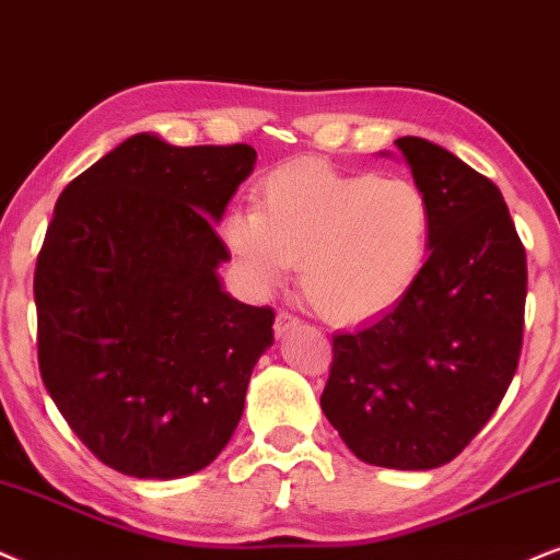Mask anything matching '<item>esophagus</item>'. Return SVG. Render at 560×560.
Instances as JSON below:
<instances>
[{"label": "esophagus", "instance_id": "esophagus-1", "mask_svg": "<svg viewBox=\"0 0 560 560\" xmlns=\"http://www.w3.org/2000/svg\"><path fill=\"white\" fill-rule=\"evenodd\" d=\"M296 323L300 320H296L292 313H284V310H281V313H276V320H273L276 336H287V330H292Z\"/></svg>", "mask_w": 560, "mask_h": 560}]
</instances>
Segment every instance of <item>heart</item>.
Wrapping results in <instances>:
<instances>
[{
  "mask_svg": "<svg viewBox=\"0 0 560 560\" xmlns=\"http://www.w3.org/2000/svg\"><path fill=\"white\" fill-rule=\"evenodd\" d=\"M431 203L413 180L349 175L317 160L271 170L258 207L232 209L222 240L256 294L302 260V289L323 317L357 323L390 310L419 279Z\"/></svg>",
  "mask_w": 560,
  "mask_h": 560,
  "instance_id": "obj_1",
  "label": "heart"
}]
</instances>
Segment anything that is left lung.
<instances>
[{
    "mask_svg": "<svg viewBox=\"0 0 560 560\" xmlns=\"http://www.w3.org/2000/svg\"><path fill=\"white\" fill-rule=\"evenodd\" d=\"M395 147L431 203L429 258L387 313L332 336L320 408L364 463L431 470L468 447L512 385L527 258L491 180L434 141Z\"/></svg>",
    "mask_w": 560,
    "mask_h": 560,
    "instance_id": "8db88e82",
    "label": "left lung"
}]
</instances>
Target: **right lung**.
Here are the masks:
<instances>
[{"instance_id": "right-lung-1", "label": "right lung", "mask_w": 560, "mask_h": 560, "mask_svg": "<svg viewBox=\"0 0 560 560\" xmlns=\"http://www.w3.org/2000/svg\"><path fill=\"white\" fill-rule=\"evenodd\" d=\"M256 150L133 133L61 190L35 264L40 377L82 444L131 478L214 463L273 310L228 294L214 224Z\"/></svg>"}]
</instances>
